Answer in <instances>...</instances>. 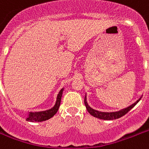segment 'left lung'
<instances>
[{
	"instance_id": "1",
	"label": "left lung",
	"mask_w": 149,
	"mask_h": 149,
	"mask_svg": "<svg viewBox=\"0 0 149 149\" xmlns=\"http://www.w3.org/2000/svg\"><path fill=\"white\" fill-rule=\"evenodd\" d=\"M141 100V98L139 100H138L137 102L134 103L133 105H131L129 107L126 108L124 109H122L119 111V112H99V111H97V110L93 109L92 108H91L88 105L87 102V97H86V95H85L84 97V104L85 106L87 108V112H89L90 114L93 116H95L96 118H98V119H101V120H116V119H119V118L122 117L123 116H124L125 114H127L129 111H130L131 109L134 107L135 105H137L139 101Z\"/></svg>"
}]
</instances>
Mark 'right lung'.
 I'll list each match as a JSON object with an SVG mask.
<instances>
[{
  "instance_id": "right-lung-1",
  "label": "right lung",
  "mask_w": 149,
  "mask_h": 149,
  "mask_svg": "<svg viewBox=\"0 0 149 149\" xmlns=\"http://www.w3.org/2000/svg\"><path fill=\"white\" fill-rule=\"evenodd\" d=\"M62 91H63V88L58 93V95L57 96V101L55 105L52 109L49 110H46V111H42V112H29L28 117L26 118L27 121L29 122H42V121H45V120H48L52 116L55 115V113L58 112V108L60 106V103H61V98H62Z\"/></svg>"
}]
</instances>
